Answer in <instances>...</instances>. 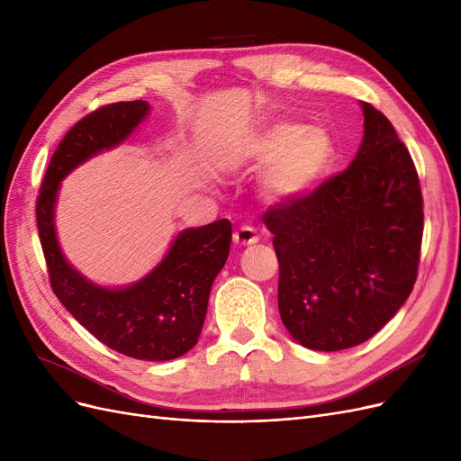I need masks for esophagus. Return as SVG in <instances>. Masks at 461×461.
<instances>
[{"mask_svg": "<svg viewBox=\"0 0 461 461\" xmlns=\"http://www.w3.org/2000/svg\"><path fill=\"white\" fill-rule=\"evenodd\" d=\"M232 242H234L236 246H239V248L252 246V244H258V242H259V234H258L256 229L244 225V227H240L239 230H236V232L232 234Z\"/></svg>", "mask_w": 461, "mask_h": 461, "instance_id": "1", "label": "esophagus"}]
</instances>
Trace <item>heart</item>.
Listing matches in <instances>:
<instances>
[{"mask_svg": "<svg viewBox=\"0 0 461 461\" xmlns=\"http://www.w3.org/2000/svg\"><path fill=\"white\" fill-rule=\"evenodd\" d=\"M242 158L271 163L261 178V194L273 203L294 202L305 196L327 173L334 158L329 132L294 122L271 124L242 148Z\"/></svg>", "mask_w": 461, "mask_h": 461, "instance_id": "b5f03b06", "label": "heart"}]
</instances>
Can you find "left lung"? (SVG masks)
Returning a JSON list of instances; mask_svg holds the SVG:
<instances>
[{
	"label": "left lung",
	"mask_w": 461,
	"mask_h": 461,
	"mask_svg": "<svg viewBox=\"0 0 461 461\" xmlns=\"http://www.w3.org/2000/svg\"><path fill=\"white\" fill-rule=\"evenodd\" d=\"M364 140L348 169L273 205L278 313L298 344L337 352L369 340L406 303L423 236L420 176L381 111L361 102Z\"/></svg>",
	"instance_id": "obj_1"
}]
</instances>
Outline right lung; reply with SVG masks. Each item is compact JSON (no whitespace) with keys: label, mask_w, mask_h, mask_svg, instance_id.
<instances>
[{"label":"right lung","mask_w":461,"mask_h":461,"mask_svg":"<svg viewBox=\"0 0 461 461\" xmlns=\"http://www.w3.org/2000/svg\"><path fill=\"white\" fill-rule=\"evenodd\" d=\"M149 109L144 100L119 102L78 121L50 161L36 219L50 283L67 312L111 350L134 359L169 361L190 352L200 339L209 292L229 258L230 221L180 230L156 267L140 281L117 288L82 275L65 258L55 229L61 180L97 153L121 146Z\"/></svg>","instance_id":"add662e5"}]
</instances>
